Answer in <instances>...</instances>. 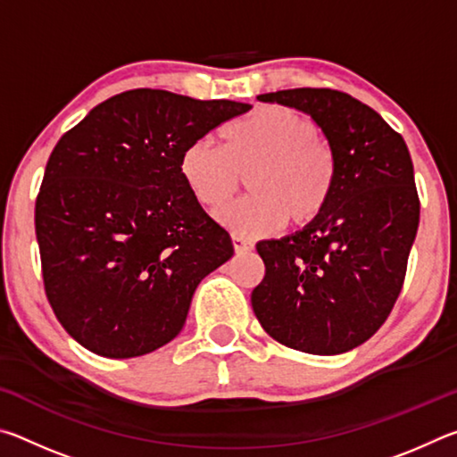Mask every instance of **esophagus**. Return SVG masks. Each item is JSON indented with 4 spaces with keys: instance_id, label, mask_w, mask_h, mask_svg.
I'll use <instances>...</instances> for the list:
<instances>
[{
    "instance_id": "obj_1",
    "label": "esophagus",
    "mask_w": 457,
    "mask_h": 457,
    "mask_svg": "<svg viewBox=\"0 0 457 457\" xmlns=\"http://www.w3.org/2000/svg\"><path fill=\"white\" fill-rule=\"evenodd\" d=\"M231 244H234L236 253H247V252L253 250V244L252 242H247V239L237 237V236L231 237Z\"/></svg>"
}]
</instances>
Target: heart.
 Returning a JSON list of instances; mask_svg holds the SVG:
<instances>
[{"label": "heart", "instance_id": "b5f03b06", "mask_svg": "<svg viewBox=\"0 0 457 457\" xmlns=\"http://www.w3.org/2000/svg\"><path fill=\"white\" fill-rule=\"evenodd\" d=\"M223 146L210 138L185 146L181 179L193 199L218 210L236 195L242 175H250L252 197L218 213L231 234L256 239L280 231L288 220L298 228L319 221L337 185L330 145L311 119L288 106H262L223 129Z\"/></svg>", "mask_w": 457, "mask_h": 457}]
</instances>
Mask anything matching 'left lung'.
<instances>
[{
    "instance_id": "obj_1",
    "label": "left lung",
    "mask_w": 457,
    "mask_h": 457,
    "mask_svg": "<svg viewBox=\"0 0 457 457\" xmlns=\"http://www.w3.org/2000/svg\"><path fill=\"white\" fill-rule=\"evenodd\" d=\"M311 117L337 161L319 221L256 245L266 276L252 308L270 337L311 354H340L386 320L405 280L420 197L403 137L345 92L292 88L260 95Z\"/></svg>"
}]
</instances>
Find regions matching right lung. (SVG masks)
<instances>
[{"mask_svg":"<svg viewBox=\"0 0 457 457\" xmlns=\"http://www.w3.org/2000/svg\"><path fill=\"white\" fill-rule=\"evenodd\" d=\"M250 108L137 88L92 108L54 146L36 237L46 296L84 349L108 359L157 351L181 332L199 282L234 256L179 159Z\"/></svg>","mask_w":457,"mask_h":457,"instance_id":"1","label":"right lung"}]
</instances>
